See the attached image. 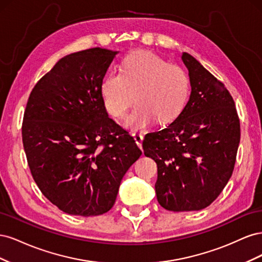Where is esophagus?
I'll list each match as a JSON object with an SVG mask.
<instances>
[{
    "label": "esophagus",
    "instance_id": "1",
    "mask_svg": "<svg viewBox=\"0 0 262 262\" xmlns=\"http://www.w3.org/2000/svg\"><path fill=\"white\" fill-rule=\"evenodd\" d=\"M132 137L134 138V140H136V143L138 144V146H139L140 148H142V142H143V139H144L143 134L134 132V133H132Z\"/></svg>",
    "mask_w": 262,
    "mask_h": 262
}]
</instances>
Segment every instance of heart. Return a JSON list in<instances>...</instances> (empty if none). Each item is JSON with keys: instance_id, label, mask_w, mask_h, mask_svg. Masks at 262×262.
Listing matches in <instances>:
<instances>
[{"instance_id": "obj_1", "label": "heart", "mask_w": 262, "mask_h": 262, "mask_svg": "<svg viewBox=\"0 0 262 262\" xmlns=\"http://www.w3.org/2000/svg\"><path fill=\"white\" fill-rule=\"evenodd\" d=\"M108 113L123 119L134 100L138 102L126 120L131 129H145L155 120L168 123L185 108L190 91L187 71L149 51H132L123 59L120 73H110L101 82Z\"/></svg>"}]
</instances>
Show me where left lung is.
<instances>
[{
  "label": "left lung",
  "instance_id": "8db88e82",
  "mask_svg": "<svg viewBox=\"0 0 262 262\" xmlns=\"http://www.w3.org/2000/svg\"><path fill=\"white\" fill-rule=\"evenodd\" d=\"M189 71V100L161 131L147 133L144 154L157 164V201L168 211L202 210L231 178L241 141L235 102L225 85L192 55H181Z\"/></svg>",
  "mask_w": 262,
  "mask_h": 262
}]
</instances>
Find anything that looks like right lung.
<instances>
[{
  "mask_svg": "<svg viewBox=\"0 0 262 262\" xmlns=\"http://www.w3.org/2000/svg\"><path fill=\"white\" fill-rule=\"evenodd\" d=\"M117 51L92 48L60 59L31 91L21 137L29 169L52 204L95 216L114 207L119 186L141 156L108 117L101 82Z\"/></svg>",
  "mask_w": 262,
  "mask_h": 262,
  "instance_id": "obj_1",
  "label": "right lung"
}]
</instances>
